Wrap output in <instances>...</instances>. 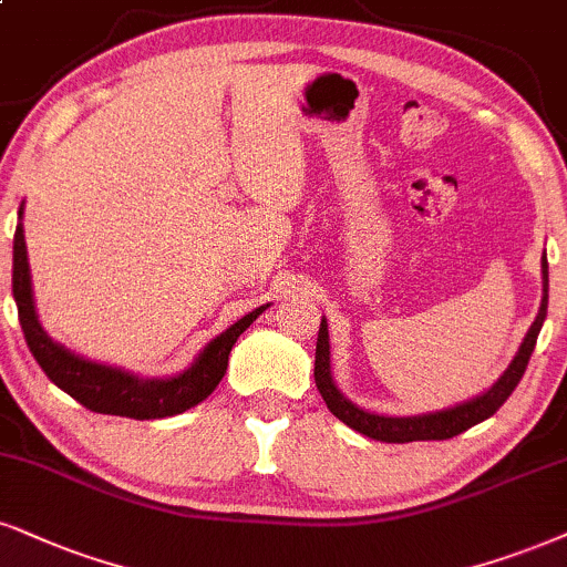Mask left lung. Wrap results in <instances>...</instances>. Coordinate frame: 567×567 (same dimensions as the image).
Listing matches in <instances>:
<instances>
[{
	"label": "left lung",
	"mask_w": 567,
	"mask_h": 567,
	"mask_svg": "<svg viewBox=\"0 0 567 567\" xmlns=\"http://www.w3.org/2000/svg\"><path fill=\"white\" fill-rule=\"evenodd\" d=\"M547 302H549V265H547V251H544L539 316H536L534 323H530L526 339H523L520 349L515 352L513 362H509L505 373H502L486 391H481V394L473 396V400L452 404V408L421 412V415H379V412H368L358 408L352 400H347L331 375V341H328L326 318L320 320V331H318L316 386L320 391V396L326 400L328 410H331L341 423H347L349 429H354L358 433H365L370 439H379V442H394V444L452 439L457 436V433L471 429V425L492 417L494 412L507 402V396L513 394L515 386H518L523 373H526L530 352H534L536 347V339H539L544 318H547Z\"/></svg>",
	"instance_id": "left-lung-1"
}]
</instances>
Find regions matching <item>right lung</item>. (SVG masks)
I'll return each instance as SVG.
<instances>
[{"label": "right lung", "instance_id": "add662e5", "mask_svg": "<svg viewBox=\"0 0 567 567\" xmlns=\"http://www.w3.org/2000/svg\"><path fill=\"white\" fill-rule=\"evenodd\" d=\"M18 218L16 241H12V297H16L18 305L25 344L47 373V379L91 412L152 421V417H171L197 408L202 400L213 394L223 375H226L228 354L236 339L270 307L262 305L251 310L249 316L236 320L213 341H207L192 365L176 375H167V379H142V375L128 373L123 368L102 365V362L70 352L68 347H62L60 341H54L41 328L37 302H33L31 268H28L23 205L18 209Z\"/></svg>", "mask_w": 567, "mask_h": 567}]
</instances>
